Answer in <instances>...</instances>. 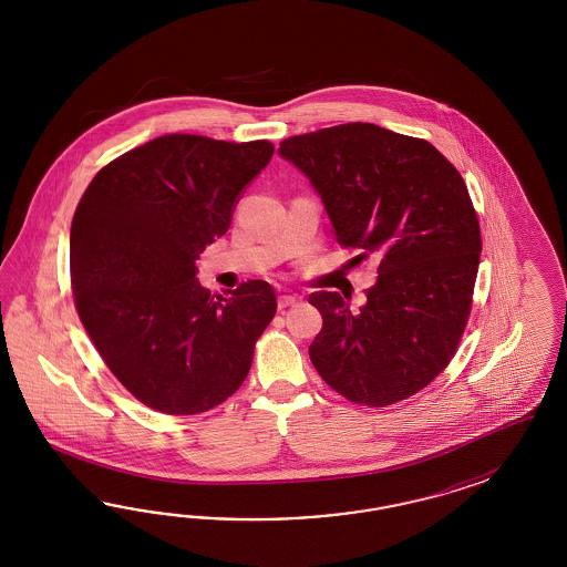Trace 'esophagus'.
<instances>
[{"mask_svg": "<svg viewBox=\"0 0 567 567\" xmlns=\"http://www.w3.org/2000/svg\"><path fill=\"white\" fill-rule=\"evenodd\" d=\"M297 303H299V299H297L295 295H280V297H278V309H280V311L292 308V306H297Z\"/></svg>", "mask_w": 567, "mask_h": 567, "instance_id": "obj_1", "label": "esophagus"}]
</instances>
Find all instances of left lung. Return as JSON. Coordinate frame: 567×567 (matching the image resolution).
<instances>
[{"label":"left lung","mask_w":567,"mask_h":567,"mask_svg":"<svg viewBox=\"0 0 567 567\" xmlns=\"http://www.w3.org/2000/svg\"><path fill=\"white\" fill-rule=\"evenodd\" d=\"M278 154L318 190L351 264L378 261L360 311L339 292L309 295L324 322L309 360L351 403L415 395L455 355L472 309L481 224L462 174L429 141L370 122L285 138Z\"/></svg>","instance_id":"1"}]
</instances>
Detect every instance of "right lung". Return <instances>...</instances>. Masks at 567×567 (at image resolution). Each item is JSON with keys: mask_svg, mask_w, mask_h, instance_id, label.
<instances>
[{"mask_svg": "<svg viewBox=\"0 0 567 567\" xmlns=\"http://www.w3.org/2000/svg\"><path fill=\"white\" fill-rule=\"evenodd\" d=\"M275 154L164 135L112 159L89 183L70 228L74 306L110 372L143 405L207 412L249 374L276 313L275 289L247 280L209 297L195 259L230 226L245 189Z\"/></svg>", "mask_w": 567, "mask_h": 567, "instance_id": "1", "label": "right lung"}]
</instances>
